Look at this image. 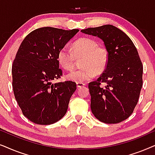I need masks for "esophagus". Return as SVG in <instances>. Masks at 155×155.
Instances as JSON below:
<instances>
[{
  "mask_svg": "<svg viewBox=\"0 0 155 155\" xmlns=\"http://www.w3.org/2000/svg\"><path fill=\"white\" fill-rule=\"evenodd\" d=\"M76 85H77V87L78 88H81V87H83L86 85V84L84 83H76Z\"/></svg>",
  "mask_w": 155,
  "mask_h": 155,
  "instance_id": "1",
  "label": "esophagus"
}]
</instances>
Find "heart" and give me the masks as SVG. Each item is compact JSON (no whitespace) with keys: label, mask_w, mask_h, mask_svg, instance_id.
Masks as SVG:
<instances>
[{"label":"heart","mask_w":155,"mask_h":155,"mask_svg":"<svg viewBox=\"0 0 155 155\" xmlns=\"http://www.w3.org/2000/svg\"><path fill=\"white\" fill-rule=\"evenodd\" d=\"M76 59H80L79 69L74 70L66 76L67 79L76 83L89 81L105 71L109 60L108 51L106 47L98 46L95 40L81 38L73 43L71 51L62 47L57 53V61L67 71L73 69Z\"/></svg>","instance_id":"b5f03b06"}]
</instances>
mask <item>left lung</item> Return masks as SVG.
<instances>
[{"label":"left lung","mask_w":155,"mask_h":155,"mask_svg":"<svg viewBox=\"0 0 155 155\" xmlns=\"http://www.w3.org/2000/svg\"><path fill=\"white\" fill-rule=\"evenodd\" d=\"M81 31L101 39L109 54L104 73L88 84L93 114L105 123L122 122L133 113L142 86L143 67L137 49L125 32L111 25Z\"/></svg>","instance_id":"1"}]
</instances>
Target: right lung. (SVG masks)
Returning a JSON list of instances; mask_svg holds the SVG:
<instances>
[{"instance_id": "right-lung-1", "label": "right lung", "mask_w": 155, "mask_h": 155, "mask_svg": "<svg viewBox=\"0 0 155 155\" xmlns=\"http://www.w3.org/2000/svg\"><path fill=\"white\" fill-rule=\"evenodd\" d=\"M79 31L36 29L25 37L16 53L12 66L14 95L22 114L36 124H53L67 113L76 83L51 81L62 76L57 53Z\"/></svg>"}]
</instances>
